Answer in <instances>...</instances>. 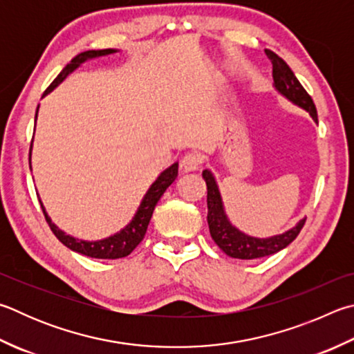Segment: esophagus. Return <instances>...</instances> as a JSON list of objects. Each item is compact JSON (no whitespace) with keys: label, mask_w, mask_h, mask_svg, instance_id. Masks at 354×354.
Listing matches in <instances>:
<instances>
[{"label":"esophagus","mask_w":354,"mask_h":354,"mask_svg":"<svg viewBox=\"0 0 354 354\" xmlns=\"http://www.w3.org/2000/svg\"><path fill=\"white\" fill-rule=\"evenodd\" d=\"M203 164V156L196 151H190L181 159V167L184 171H195Z\"/></svg>","instance_id":"34e87169"}]
</instances>
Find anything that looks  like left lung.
<instances>
[{"instance_id":"1","label":"left lung","mask_w":354,"mask_h":354,"mask_svg":"<svg viewBox=\"0 0 354 354\" xmlns=\"http://www.w3.org/2000/svg\"><path fill=\"white\" fill-rule=\"evenodd\" d=\"M268 59L272 63V77H274V86L280 94H283L288 100L292 104L304 108L311 114L314 122H317V110L316 105L311 99V95L305 91V88L300 85L297 77L286 65L283 59L272 53V50H265ZM203 178L207 185V223L209 230L212 235V240L216 243L224 254L232 257V259H241V260H252L260 259V257L272 255L279 250L285 249L289 243L295 240V236L300 234L301 227L306 221V218L300 220L292 229L281 235H274L269 239H255V236H249L246 234L240 232L239 229L234 227L229 223L226 214H224L223 201L220 190L214 175L209 170L203 171Z\"/></svg>"}]
</instances>
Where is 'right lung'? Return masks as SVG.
Segmentation results:
<instances>
[{"instance_id": "obj_1", "label": "right lung", "mask_w": 354, "mask_h": 354, "mask_svg": "<svg viewBox=\"0 0 354 354\" xmlns=\"http://www.w3.org/2000/svg\"><path fill=\"white\" fill-rule=\"evenodd\" d=\"M113 53H115V49L86 50V53H82L77 57H74V59L71 60L65 68H63L62 73L55 77V80L50 83L43 95H46L53 91V89L59 85V83H62L66 79L68 74L73 73L75 68H79L83 62H86L89 59H95V57H104V55L113 54ZM37 113H38V108H37ZM35 119H37V114H35ZM30 149H32V145H30ZM29 165H30V151H29ZM176 176H178V162L170 165L169 169L160 173L156 181L151 184V187L145 194L142 203H140L136 215L133 216L130 224L122 229L120 232L108 236V239L99 240V241H85V240H79V239H74V236H71V235H66L63 230H60L53 221H50V218L48 216L46 210H44L43 204L40 203L41 210H43L44 218H46V221L49 224L50 230L54 232V235L71 250L79 252L82 255H86V257H93V259H111V260L122 259V257L130 255L133 250L136 249L138 244L144 240L147 227H149V223L151 220L153 210H155L160 196H162L164 192L169 189V185L175 181Z\"/></svg>"}]
</instances>
